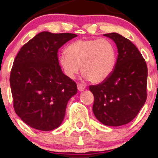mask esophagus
<instances>
[{"instance_id": "1", "label": "esophagus", "mask_w": 158, "mask_h": 158, "mask_svg": "<svg viewBox=\"0 0 158 158\" xmlns=\"http://www.w3.org/2000/svg\"><path fill=\"white\" fill-rule=\"evenodd\" d=\"M77 89L78 91H84L85 89V85L84 84H81V83H78L77 84Z\"/></svg>"}]
</instances>
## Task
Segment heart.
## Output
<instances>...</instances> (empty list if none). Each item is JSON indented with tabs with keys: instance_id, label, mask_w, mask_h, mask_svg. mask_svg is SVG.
Masks as SVG:
<instances>
[{
	"instance_id": "obj_1",
	"label": "heart",
	"mask_w": 158,
	"mask_h": 158,
	"mask_svg": "<svg viewBox=\"0 0 158 158\" xmlns=\"http://www.w3.org/2000/svg\"><path fill=\"white\" fill-rule=\"evenodd\" d=\"M66 52L58 58L64 73L73 78L81 66L82 73L94 83L107 79L116 63L115 46L106 39L77 40L67 46Z\"/></svg>"
}]
</instances>
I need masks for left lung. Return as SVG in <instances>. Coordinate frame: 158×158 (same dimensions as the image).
<instances>
[{"label":"left lung","instance_id":"left-lung-1","mask_svg":"<svg viewBox=\"0 0 158 158\" xmlns=\"http://www.w3.org/2000/svg\"><path fill=\"white\" fill-rule=\"evenodd\" d=\"M118 49L115 68L110 76L90 85L94 95L93 112L104 125L119 127L131 122L148 97V67L137 48L118 33H108Z\"/></svg>","mask_w":158,"mask_h":158}]
</instances>
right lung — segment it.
I'll return each instance as SVG.
<instances>
[{"mask_svg":"<svg viewBox=\"0 0 158 158\" xmlns=\"http://www.w3.org/2000/svg\"><path fill=\"white\" fill-rule=\"evenodd\" d=\"M77 35L42 31L18 52L10 74L15 112L27 125L43 131L60 126L77 84L63 73L59 49Z\"/></svg>","mask_w":158,"mask_h":158,"instance_id":"1","label":"right lung"}]
</instances>
